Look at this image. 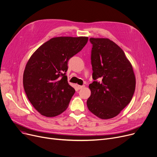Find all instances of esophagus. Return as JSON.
I'll list each match as a JSON object with an SVG mask.
<instances>
[{
  "label": "esophagus",
  "instance_id": "esophagus-1",
  "mask_svg": "<svg viewBox=\"0 0 157 157\" xmlns=\"http://www.w3.org/2000/svg\"><path fill=\"white\" fill-rule=\"evenodd\" d=\"M84 87H85V85H78V88L79 90H80V89H81L82 88H84Z\"/></svg>",
  "mask_w": 157,
  "mask_h": 157
}]
</instances>
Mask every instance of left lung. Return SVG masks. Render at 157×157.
Here are the masks:
<instances>
[{
	"label": "left lung",
	"instance_id": "1",
	"mask_svg": "<svg viewBox=\"0 0 157 157\" xmlns=\"http://www.w3.org/2000/svg\"><path fill=\"white\" fill-rule=\"evenodd\" d=\"M92 77L89 110L101 119L117 116L131 101L136 87L132 66L124 51L108 38H90ZM100 80L98 81V79Z\"/></svg>",
	"mask_w": 157,
	"mask_h": 157
}]
</instances>
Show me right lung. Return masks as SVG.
<instances>
[{"label": "right lung", "instance_id": "add662e5", "mask_svg": "<svg viewBox=\"0 0 157 157\" xmlns=\"http://www.w3.org/2000/svg\"><path fill=\"white\" fill-rule=\"evenodd\" d=\"M86 36H59L41 45L31 56L23 74V86L34 108L42 116L64 112L75 93L66 72L68 60L87 44Z\"/></svg>", "mask_w": 157, "mask_h": 157}]
</instances>
